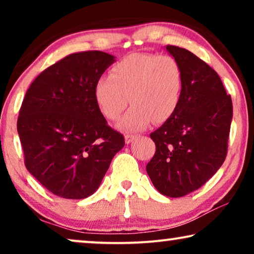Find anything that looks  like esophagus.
<instances>
[{
	"mask_svg": "<svg viewBox=\"0 0 254 254\" xmlns=\"http://www.w3.org/2000/svg\"><path fill=\"white\" fill-rule=\"evenodd\" d=\"M135 138H136V135H131V134L125 135V142H126L127 144L130 143V142H133Z\"/></svg>",
	"mask_w": 254,
	"mask_h": 254,
	"instance_id": "obj_1",
	"label": "esophagus"
}]
</instances>
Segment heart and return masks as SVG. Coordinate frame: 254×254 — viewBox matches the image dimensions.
<instances>
[{
    "mask_svg": "<svg viewBox=\"0 0 254 254\" xmlns=\"http://www.w3.org/2000/svg\"><path fill=\"white\" fill-rule=\"evenodd\" d=\"M183 93V71L169 55L135 53L111 68L110 77H102L93 89L100 112L109 120H118L128 105L118 128L134 133L150 125L169 120L178 109Z\"/></svg>",
    "mask_w": 254,
    "mask_h": 254,
    "instance_id": "b5f03b06",
    "label": "heart"
}]
</instances>
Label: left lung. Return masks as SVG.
<instances>
[{
  "instance_id": "1",
  "label": "left lung",
  "mask_w": 254,
  "mask_h": 254,
  "mask_svg": "<svg viewBox=\"0 0 254 254\" xmlns=\"http://www.w3.org/2000/svg\"><path fill=\"white\" fill-rule=\"evenodd\" d=\"M166 51L183 71L175 114L150 134L156 144L147 173L163 195L180 197L200 189L223 164L232 120L231 97L220 76L185 48Z\"/></svg>"
}]
</instances>
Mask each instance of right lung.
<instances>
[{
  "label": "right lung",
  "instance_id": "1",
  "mask_svg": "<svg viewBox=\"0 0 254 254\" xmlns=\"http://www.w3.org/2000/svg\"><path fill=\"white\" fill-rule=\"evenodd\" d=\"M114 61L100 51L70 54L27 89L17 120L24 163L54 195H91L124 148V135L107 125L93 96L96 82Z\"/></svg>",
  "mask_w": 254,
  "mask_h": 254
}]
</instances>
